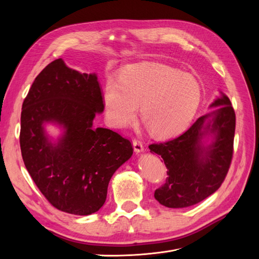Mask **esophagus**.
<instances>
[{"label":"esophagus","mask_w":259,"mask_h":259,"mask_svg":"<svg viewBox=\"0 0 259 259\" xmlns=\"http://www.w3.org/2000/svg\"><path fill=\"white\" fill-rule=\"evenodd\" d=\"M133 146H134V151H135L136 153H139V152H143V151H144L143 143L139 142V140H137V139L133 140Z\"/></svg>","instance_id":"obj_1"}]
</instances>
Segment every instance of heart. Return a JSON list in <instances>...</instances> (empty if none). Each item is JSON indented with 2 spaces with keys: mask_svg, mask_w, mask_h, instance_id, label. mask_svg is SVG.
<instances>
[{
  "mask_svg": "<svg viewBox=\"0 0 259 259\" xmlns=\"http://www.w3.org/2000/svg\"><path fill=\"white\" fill-rule=\"evenodd\" d=\"M202 99L199 81L163 65L132 67L120 79L108 77L103 94L105 115L115 128L126 127L140 116L156 137L182 133L197 113Z\"/></svg>",
  "mask_w": 259,
  "mask_h": 259,
  "instance_id": "heart-1",
  "label": "heart"
}]
</instances>
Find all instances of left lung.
I'll return each mask as SVG.
<instances>
[{
    "label": "left lung",
    "instance_id": "8db88e82",
    "mask_svg": "<svg viewBox=\"0 0 259 259\" xmlns=\"http://www.w3.org/2000/svg\"><path fill=\"white\" fill-rule=\"evenodd\" d=\"M219 107L203 115L184 134L149 149L161 155L167 167L166 182L154 191L160 204L169 208H183L197 204L222 186L228 173L236 131V113L225 94L210 107ZM206 135L213 142L205 146Z\"/></svg>",
    "mask_w": 259,
    "mask_h": 259
}]
</instances>
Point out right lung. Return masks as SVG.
<instances>
[{
	"label": "right lung",
	"mask_w": 259,
	"mask_h": 259,
	"mask_svg": "<svg viewBox=\"0 0 259 259\" xmlns=\"http://www.w3.org/2000/svg\"><path fill=\"white\" fill-rule=\"evenodd\" d=\"M95 73H80L61 58L40 72L23 100L20 149L38 190L59 210L91 215L105 204L114 171L133 154L128 139L93 126L104 111ZM55 122L64 134L54 144L44 130Z\"/></svg>",
	"instance_id": "obj_1"
}]
</instances>
